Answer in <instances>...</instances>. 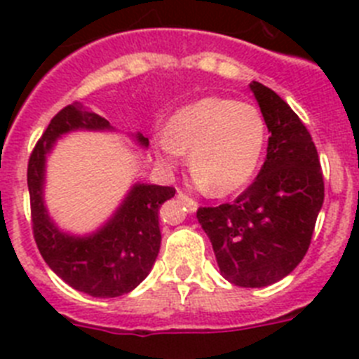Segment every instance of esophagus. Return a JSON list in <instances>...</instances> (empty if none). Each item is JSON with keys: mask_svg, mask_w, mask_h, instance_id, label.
I'll list each match as a JSON object with an SVG mask.
<instances>
[{"mask_svg": "<svg viewBox=\"0 0 359 359\" xmlns=\"http://www.w3.org/2000/svg\"><path fill=\"white\" fill-rule=\"evenodd\" d=\"M177 198L182 199V201H185V203H187V207H189L190 210H192V212H194V210H198V203H196L194 199H190L189 196H185V194H183V192H177Z\"/></svg>", "mask_w": 359, "mask_h": 359, "instance_id": "34e87169", "label": "esophagus"}]
</instances>
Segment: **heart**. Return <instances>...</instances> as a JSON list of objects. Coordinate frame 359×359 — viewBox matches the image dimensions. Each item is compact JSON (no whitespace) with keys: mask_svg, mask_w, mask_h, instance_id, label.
Returning <instances> with one entry per match:
<instances>
[{"mask_svg":"<svg viewBox=\"0 0 359 359\" xmlns=\"http://www.w3.org/2000/svg\"><path fill=\"white\" fill-rule=\"evenodd\" d=\"M268 128L261 109L236 98L208 97L182 107L154 149L163 165L174 167L190 151L196 183L226 196L252 182L266 147Z\"/></svg>","mask_w":359,"mask_h":359,"instance_id":"b5f03b06","label":"heart"}]
</instances>
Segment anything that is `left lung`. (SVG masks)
Masks as SVG:
<instances>
[{"instance_id": "obj_1", "label": "left lung", "mask_w": 359, "mask_h": 359, "mask_svg": "<svg viewBox=\"0 0 359 359\" xmlns=\"http://www.w3.org/2000/svg\"><path fill=\"white\" fill-rule=\"evenodd\" d=\"M250 90L269 131L266 161L236 201L201 207L198 221L221 275L236 286L264 287L290 275L307 253L323 205V176L297 113L261 82Z\"/></svg>"}]
</instances>
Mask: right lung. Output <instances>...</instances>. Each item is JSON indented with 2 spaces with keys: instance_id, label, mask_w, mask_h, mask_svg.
<instances>
[{
  "instance_id": "obj_1",
  "label": "right lung",
  "mask_w": 359,
  "mask_h": 359,
  "mask_svg": "<svg viewBox=\"0 0 359 359\" xmlns=\"http://www.w3.org/2000/svg\"><path fill=\"white\" fill-rule=\"evenodd\" d=\"M72 131H113L106 118L81 102L61 109L48 123L28 160V192L34 239L44 262L73 290L97 298H113L135 290L149 275L160 252L158 212L174 198L172 187L135 183L115 214L88 236L59 230L44 205L46 156L62 135ZM147 147L149 138L136 133Z\"/></svg>"
}]
</instances>
